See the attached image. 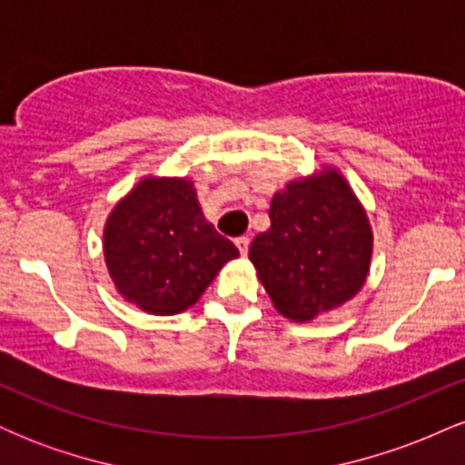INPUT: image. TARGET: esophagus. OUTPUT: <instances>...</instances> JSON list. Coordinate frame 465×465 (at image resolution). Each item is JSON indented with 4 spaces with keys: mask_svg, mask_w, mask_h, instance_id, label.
Instances as JSON below:
<instances>
[{
    "mask_svg": "<svg viewBox=\"0 0 465 465\" xmlns=\"http://www.w3.org/2000/svg\"><path fill=\"white\" fill-rule=\"evenodd\" d=\"M236 247H238V251H240V255H247V251H249V238H247V236L236 238Z\"/></svg>",
    "mask_w": 465,
    "mask_h": 465,
    "instance_id": "esophagus-1",
    "label": "esophagus"
}]
</instances>
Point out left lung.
<instances>
[{
    "label": "left lung",
    "instance_id": "obj_1",
    "mask_svg": "<svg viewBox=\"0 0 465 465\" xmlns=\"http://www.w3.org/2000/svg\"><path fill=\"white\" fill-rule=\"evenodd\" d=\"M271 227L249 247L275 311L292 322L343 306L370 273V218L339 170L286 183L271 201Z\"/></svg>",
    "mask_w": 465,
    "mask_h": 465
}]
</instances>
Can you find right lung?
Returning <instances> with one entry per match:
<instances>
[{"label": "right lung", "mask_w": 465, "mask_h": 465, "mask_svg": "<svg viewBox=\"0 0 465 465\" xmlns=\"http://www.w3.org/2000/svg\"><path fill=\"white\" fill-rule=\"evenodd\" d=\"M103 247L117 292L151 314L188 311L240 255L179 177H143L106 218Z\"/></svg>", "instance_id": "right-lung-1"}]
</instances>
